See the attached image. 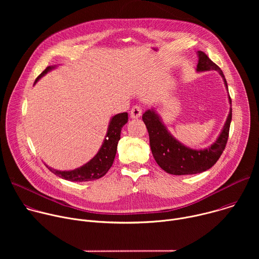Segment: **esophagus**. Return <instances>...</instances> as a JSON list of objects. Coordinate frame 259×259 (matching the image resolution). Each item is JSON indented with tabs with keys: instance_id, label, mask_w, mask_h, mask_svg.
<instances>
[{
	"instance_id": "1",
	"label": "esophagus",
	"mask_w": 259,
	"mask_h": 259,
	"mask_svg": "<svg viewBox=\"0 0 259 259\" xmlns=\"http://www.w3.org/2000/svg\"><path fill=\"white\" fill-rule=\"evenodd\" d=\"M141 113H142L141 107L138 105H134L130 110V117L132 119H138L141 116Z\"/></svg>"
}]
</instances>
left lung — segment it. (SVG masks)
<instances>
[{"label":"left lung","instance_id":"obj_1","mask_svg":"<svg viewBox=\"0 0 259 259\" xmlns=\"http://www.w3.org/2000/svg\"><path fill=\"white\" fill-rule=\"evenodd\" d=\"M197 72L216 70L224 80L226 89L228 83L221 70L204 52L198 51ZM229 102L232 106V100L229 94ZM142 120L149 131L150 144L153 156L157 164L167 173L173 175H190L202 173L210 169L220 158L228 142L230 125L232 122V107L227 121L218 134L215 141L205 149H191L178 141L163 123L161 117L155 108L145 110Z\"/></svg>","mask_w":259,"mask_h":259}]
</instances>
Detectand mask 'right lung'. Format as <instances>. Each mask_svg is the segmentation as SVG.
<instances>
[{
  "mask_svg": "<svg viewBox=\"0 0 259 259\" xmlns=\"http://www.w3.org/2000/svg\"><path fill=\"white\" fill-rule=\"evenodd\" d=\"M57 66L58 65L48 66L41 73V75L35 79L34 84L38 81H40L41 78L46 76L48 72L55 69ZM127 121H128L127 113H121L110 118L107 131L100 149L98 150L97 154L83 166L73 170L61 171V170L53 169L52 167H49L47 164L45 165L52 173L68 181L82 182V181L95 180L102 177L103 175L106 174L108 169L112 167L114 163V160L117 154L118 142L121 138V130L123 126L127 123Z\"/></svg>",
  "mask_w": 259,
  "mask_h": 259,
  "instance_id": "1",
  "label": "right lung"
}]
</instances>
